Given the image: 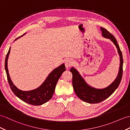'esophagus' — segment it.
Instances as JSON below:
<instances>
[{"label": "esophagus", "mask_w": 130, "mask_h": 130, "mask_svg": "<svg viewBox=\"0 0 130 130\" xmlns=\"http://www.w3.org/2000/svg\"><path fill=\"white\" fill-rule=\"evenodd\" d=\"M73 64V61L72 60L70 59H67L65 60V65L66 68H69V67H70Z\"/></svg>", "instance_id": "34e87169"}]
</instances>
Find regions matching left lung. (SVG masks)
Segmentation results:
<instances>
[{"label": "left lung", "instance_id": "1", "mask_svg": "<svg viewBox=\"0 0 130 130\" xmlns=\"http://www.w3.org/2000/svg\"><path fill=\"white\" fill-rule=\"evenodd\" d=\"M102 36L104 38L110 39L117 47L120 58V65L119 74L116 79L110 85L102 89L93 88L89 86L81 77L76 69L72 68L70 71L72 74V86L76 95L78 98L87 103L97 104L107 99L119 87L121 81L123 73V58L117 41L113 36L106 29L101 28Z\"/></svg>", "mask_w": 130, "mask_h": 130}]
</instances>
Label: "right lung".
Returning a JSON list of instances; mask_svg holds the SVG:
<instances>
[{"label": "right lung", "mask_w": 130, "mask_h": 130, "mask_svg": "<svg viewBox=\"0 0 130 130\" xmlns=\"http://www.w3.org/2000/svg\"><path fill=\"white\" fill-rule=\"evenodd\" d=\"M25 34H24L21 37H18L15 40H17L19 38L23 37ZM10 51V47L5 58V69L7 75L8 83L12 91L18 98H19L22 101L32 105H36V106L41 105L50 100L51 98L53 97L54 91H55L56 85L59 78L61 76L63 72L66 70L65 65L62 64L59 67L54 69L48 75V76L43 84L40 86L38 87L37 89L28 91H22V90L18 89L14 85L10 79L8 69V59Z\"/></svg>", "instance_id": "right-lung-1"}]
</instances>
